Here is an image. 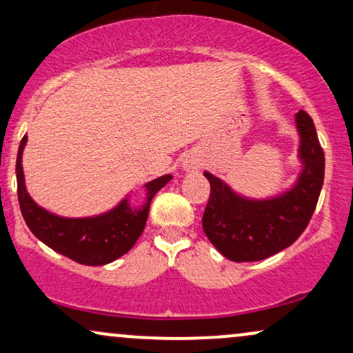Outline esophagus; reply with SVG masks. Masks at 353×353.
Segmentation results:
<instances>
[{
	"label": "esophagus",
	"mask_w": 353,
	"mask_h": 353,
	"mask_svg": "<svg viewBox=\"0 0 353 353\" xmlns=\"http://www.w3.org/2000/svg\"><path fill=\"white\" fill-rule=\"evenodd\" d=\"M184 169H185V171H196L197 165L192 159H185L184 161Z\"/></svg>",
	"instance_id": "esophagus-1"
}]
</instances>
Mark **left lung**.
I'll return each instance as SVG.
<instances>
[{
  "mask_svg": "<svg viewBox=\"0 0 353 353\" xmlns=\"http://www.w3.org/2000/svg\"><path fill=\"white\" fill-rule=\"evenodd\" d=\"M301 132L303 171L289 192L267 201H249L205 172L210 196L202 229L212 245L234 262H255L292 245L309 225L325 172V157L312 117L295 116Z\"/></svg>",
  "mask_w": 353,
  "mask_h": 353,
  "instance_id": "1",
  "label": "left lung"
}]
</instances>
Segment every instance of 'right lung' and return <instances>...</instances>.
Returning <instances> with one entry per match:
<instances>
[{
  "instance_id": "add662e5",
  "label": "right lung",
  "mask_w": 353,
  "mask_h": 353,
  "mask_svg": "<svg viewBox=\"0 0 353 353\" xmlns=\"http://www.w3.org/2000/svg\"><path fill=\"white\" fill-rule=\"evenodd\" d=\"M28 137L24 136L16 157L18 201L23 219L31 232L56 252L84 265H104L132 249L145 228L152 197L164 188L171 176L157 177L145 184L148 199L141 209H131L124 199L111 212L98 217L66 219L50 214L31 199L24 188L21 156Z\"/></svg>"
}]
</instances>
